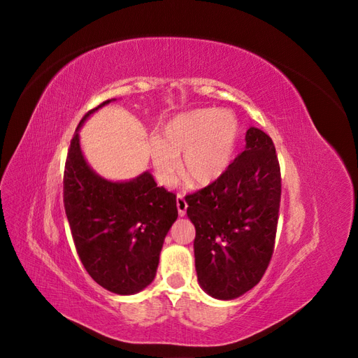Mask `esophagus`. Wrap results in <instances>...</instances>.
Segmentation results:
<instances>
[{
  "mask_svg": "<svg viewBox=\"0 0 358 358\" xmlns=\"http://www.w3.org/2000/svg\"><path fill=\"white\" fill-rule=\"evenodd\" d=\"M176 206H178V212H179V216H185V213H187V208H188V204H187L185 199H183L182 194H178V197H176Z\"/></svg>",
  "mask_w": 358,
  "mask_h": 358,
  "instance_id": "obj_1",
  "label": "esophagus"
}]
</instances>
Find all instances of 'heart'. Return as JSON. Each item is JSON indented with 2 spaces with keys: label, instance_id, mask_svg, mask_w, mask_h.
Segmentation results:
<instances>
[{
  "label": "heart",
  "instance_id": "b5f03b06",
  "mask_svg": "<svg viewBox=\"0 0 358 358\" xmlns=\"http://www.w3.org/2000/svg\"><path fill=\"white\" fill-rule=\"evenodd\" d=\"M241 122L230 110L197 109L176 115L150 138L149 155L157 178L173 185L180 171L194 185L204 187L220 179L234 158Z\"/></svg>",
  "mask_w": 358,
  "mask_h": 358
}]
</instances>
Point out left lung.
<instances>
[{"label": "left lung", "mask_w": 358, "mask_h": 358, "mask_svg": "<svg viewBox=\"0 0 358 358\" xmlns=\"http://www.w3.org/2000/svg\"><path fill=\"white\" fill-rule=\"evenodd\" d=\"M246 146L224 175L185 197L196 227L194 257L200 287L231 300L262 280L273 254L280 203L275 145L251 127Z\"/></svg>", "instance_id": "left-lung-1"}]
</instances>
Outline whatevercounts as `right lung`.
I'll use <instances>...</instances> for the list:
<instances>
[{"label": "right lung", "mask_w": 358, "mask_h": 358, "mask_svg": "<svg viewBox=\"0 0 358 358\" xmlns=\"http://www.w3.org/2000/svg\"><path fill=\"white\" fill-rule=\"evenodd\" d=\"M110 101L115 99L90 110L76 128L64 170V208L86 272L103 288L129 296L154 280L178 208L175 194L157 187L149 171L127 182H112L86 162L79 129Z\"/></svg>", "instance_id": "add662e5"}]
</instances>
